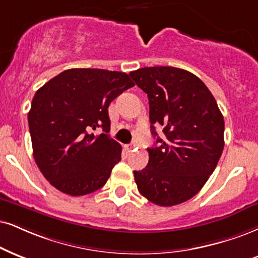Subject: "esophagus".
<instances>
[{
    "label": "esophagus",
    "instance_id": "obj_1",
    "mask_svg": "<svg viewBox=\"0 0 258 258\" xmlns=\"http://www.w3.org/2000/svg\"><path fill=\"white\" fill-rule=\"evenodd\" d=\"M135 147H136L135 144H130V145H126V146H125V149H126V151H128V152H133V151H134Z\"/></svg>",
    "mask_w": 258,
    "mask_h": 258
}]
</instances>
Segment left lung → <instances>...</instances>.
<instances>
[{"label":"left lung","instance_id":"8db88e82","mask_svg":"<svg viewBox=\"0 0 258 258\" xmlns=\"http://www.w3.org/2000/svg\"><path fill=\"white\" fill-rule=\"evenodd\" d=\"M129 75L147 93L158 144L147 149V166L134 171L136 185L154 205H179L195 196L214 172L224 149V117L211 91L192 73L146 67ZM154 125L164 126L163 139Z\"/></svg>","mask_w":258,"mask_h":258}]
</instances>
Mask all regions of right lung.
I'll return each instance as SVG.
<instances>
[{
    "instance_id": "obj_1",
    "label": "right lung",
    "mask_w": 258,
    "mask_h": 258,
    "mask_svg": "<svg viewBox=\"0 0 258 258\" xmlns=\"http://www.w3.org/2000/svg\"><path fill=\"white\" fill-rule=\"evenodd\" d=\"M135 84L105 69L62 72L34 94L28 126L37 166L50 184L71 196L100 189L120 160L122 147L107 135L109 105ZM104 133L94 136L92 130Z\"/></svg>"
}]
</instances>
